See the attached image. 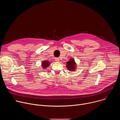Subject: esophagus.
<instances>
[{
    "mask_svg": "<svg viewBox=\"0 0 120 120\" xmlns=\"http://www.w3.org/2000/svg\"><path fill=\"white\" fill-rule=\"evenodd\" d=\"M55 60H56L57 62H59V60H60V58H59V57H56V58H55Z\"/></svg>",
    "mask_w": 120,
    "mask_h": 120,
    "instance_id": "34e87169",
    "label": "esophagus"
}]
</instances>
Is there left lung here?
<instances>
[{"label": "left lung", "mask_w": 120, "mask_h": 120, "mask_svg": "<svg viewBox=\"0 0 120 120\" xmlns=\"http://www.w3.org/2000/svg\"><path fill=\"white\" fill-rule=\"evenodd\" d=\"M66 64V67L68 70L72 71H74L75 70V68L76 66H75V63L74 59H71L69 61L67 62Z\"/></svg>", "instance_id": "1"}]
</instances>
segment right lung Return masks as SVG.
<instances>
[{
	"mask_svg": "<svg viewBox=\"0 0 120 120\" xmlns=\"http://www.w3.org/2000/svg\"><path fill=\"white\" fill-rule=\"evenodd\" d=\"M42 64L43 68H46L49 65V62L48 61H44V62H42Z\"/></svg>",
	"mask_w": 120,
	"mask_h": 120,
	"instance_id": "1",
	"label": "right lung"
}]
</instances>
